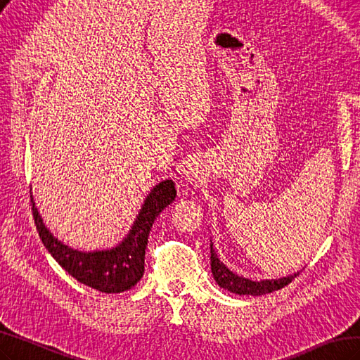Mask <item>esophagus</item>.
<instances>
[{"label": "esophagus", "instance_id": "esophagus-1", "mask_svg": "<svg viewBox=\"0 0 360 360\" xmlns=\"http://www.w3.org/2000/svg\"><path fill=\"white\" fill-rule=\"evenodd\" d=\"M186 177H188L189 181H197L200 179V172H198L197 166H191V168L186 172Z\"/></svg>", "mask_w": 360, "mask_h": 360}]
</instances>
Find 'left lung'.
<instances>
[{
    "instance_id": "left-lung-1",
    "label": "left lung",
    "mask_w": 360,
    "mask_h": 360,
    "mask_svg": "<svg viewBox=\"0 0 360 360\" xmlns=\"http://www.w3.org/2000/svg\"><path fill=\"white\" fill-rule=\"evenodd\" d=\"M210 270H212L214 279L220 287L236 295H252V296L266 295V293L279 290V288L290 284L293 279L300 275V271H297L295 275H288L279 279H264V281H252V279L238 276L227 269L220 259H218L217 253L212 248V241H210Z\"/></svg>"
}]
</instances>
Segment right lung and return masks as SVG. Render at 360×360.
I'll use <instances>...</instances> for the list:
<instances>
[{
    "label": "right lung",
    "instance_id": "obj_1",
    "mask_svg": "<svg viewBox=\"0 0 360 360\" xmlns=\"http://www.w3.org/2000/svg\"><path fill=\"white\" fill-rule=\"evenodd\" d=\"M177 191L172 180H163L146 197L136 221L119 246L108 250L81 252L65 246L55 238L53 233L42 223V218L34 206L33 195L32 212L34 224L44 246L58 264L68 271L81 284L96 288L102 293H120L134 287L145 271V249L148 236L157 215L171 205Z\"/></svg>",
    "mask_w": 360,
    "mask_h": 360
}]
</instances>
